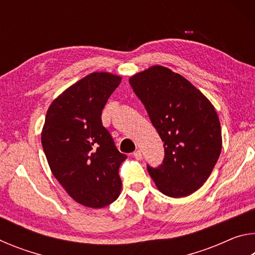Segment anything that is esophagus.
<instances>
[{"mask_svg":"<svg viewBox=\"0 0 255 255\" xmlns=\"http://www.w3.org/2000/svg\"><path fill=\"white\" fill-rule=\"evenodd\" d=\"M132 155H133V157L135 158H137V159H140L141 158V152L139 149H137V150H135V152L132 153Z\"/></svg>","mask_w":255,"mask_h":255,"instance_id":"34e87169","label":"esophagus"}]
</instances>
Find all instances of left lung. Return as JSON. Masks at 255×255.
I'll use <instances>...</instances> for the list:
<instances>
[{
  "instance_id": "8db88e82",
  "label": "left lung",
  "mask_w": 255,
  "mask_h": 255,
  "mask_svg": "<svg viewBox=\"0 0 255 255\" xmlns=\"http://www.w3.org/2000/svg\"><path fill=\"white\" fill-rule=\"evenodd\" d=\"M129 83L164 141L162 165H147L150 178L165 196H190L209 178L221 155L222 128L214 106L187 79L164 66L137 73Z\"/></svg>"
}]
</instances>
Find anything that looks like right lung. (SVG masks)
<instances>
[{"label": "right lung", "instance_id": "add662e5", "mask_svg": "<svg viewBox=\"0 0 255 255\" xmlns=\"http://www.w3.org/2000/svg\"><path fill=\"white\" fill-rule=\"evenodd\" d=\"M122 77L94 72L71 85L47 110L41 144L51 172L76 202L103 208L122 191L127 158L102 126L101 114Z\"/></svg>", "mask_w": 255, "mask_h": 255}]
</instances>
